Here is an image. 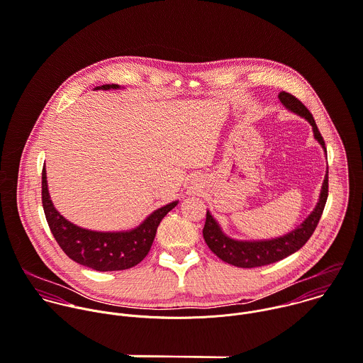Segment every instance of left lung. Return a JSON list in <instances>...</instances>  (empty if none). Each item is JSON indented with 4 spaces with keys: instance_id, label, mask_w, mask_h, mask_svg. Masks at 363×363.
Returning a JSON list of instances; mask_svg holds the SVG:
<instances>
[{
    "instance_id": "left-lung-1",
    "label": "left lung",
    "mask_w": 363,
    "mask_h": 363,
    "mask_svg": "<svg viewBox=\"0 0 363 363\" xmlns=\"http://www.w3.org/2000/svg\"><path fill=\"white\" fill-rule=\"evenodd\" d=\"M278 99L285 106V109L303 118L312 126L313 138L320 145V147L323 149V153L326 155L325 142L318 130L313 116L303 106V104L286 92H279ZM326 199H328V170L322 183L319 199L315 208L298 227H295L288 234L269 238V240H235L233 237H228L223 231L218 221L207 210L203 237L208 248L224 262H228L240 268H255V267L268 265L296 252L309 240V237L312 235V233L315 231L319 223Z\"/></svg>"
}]
</instances>
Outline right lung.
<instances>
[{
    "label": "right lung",
    "instance_id": "1",
    "mask_svg": "<svg viewBox=\"0 0 363 363\" xmlns=\"http://www.w3.org/2000/svg\"><path fill=\"white\" fill-rule=\"evenodd\" d=\"M116 84L96 86L95 91L122 89ZM174 200L150 213L138 227L123 231H95L68 221L54 206L43 170V206L51 233L64 252L75 262L96 271H121L138 265L150 251L163 217L177 206Z\"/></svg>",
    "mask_w": 363,
    "mask_h": 363
}]
</instances>
